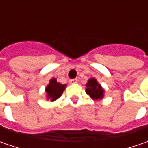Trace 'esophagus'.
<instances>
[{
    "label": "esophagus",
    "instance_id": "obj_1",
    "mask_svg": "<svg viewBox=\"0 0 148 148\" xmlns=\"http://www.w3.org/2000/svg\"><path fill=\"white\" fill-rule=\"evenodd\" d=\"M70 84H75V83L77 82V79H71L69 81Z\"/></svg>",
    "mask_w": 148,
    "mask_h": 148
}]
</instances>
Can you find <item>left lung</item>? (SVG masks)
<instances>
[{
    "instance_id": "1",
    "label": "left lung",
    "mask_w": 148,
    "mask_h": 148,
    "mask_svg": "<svg viewBox=\"0 0 148 148\" xmlns=\"http://www.w3.org/2000/svg\"><path fill=\"white\" fill-rule=\"evenodd\" d=\"M86 92L95 100L102 99L105 96V89L101 86L95 78H90L86 85Z\"/></svg>"
}]
</instances>
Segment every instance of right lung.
Returning a JSON list of instances; mask_svg holds the SVG:
<instances>
[{
	"label": "right lung",
	"mask_w": 148,
	"mask_h": 148,
	"mask_svg": "<svg viewBox=\"0 0 148 148\" xmlns=\"http://www.w3.org/2000/svg\"><path fill=\"white\" fill-rule=\"evenodd\" d=\"M66 85H62L57 82L56 78H52L49 81V85L45 88L46 99L49 101H55L62 95Z\"/></svg>",
	"instance_id": "1"
}]
</instances>
